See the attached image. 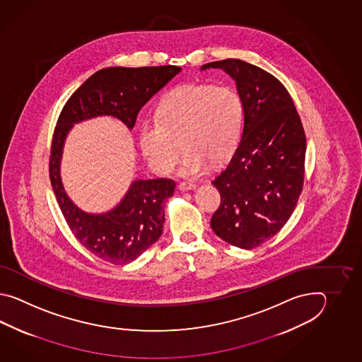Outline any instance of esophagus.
Returning a JSON list of instances; mask_svg holds the SVG:
<instances>
[{
	"label": "esophagus",
	"mask_w": 362,
	"mask_h": 362,
	"mask_svg": "<svg viewBox=\"0 0 362 362\" xmlns=\"http://www.w3.org/2000/svg\"><path fill=\"white\" fill-rule=\"evenodd\" d=\"M178 187H180V190H182V192H187V190H194V189H197V185L192 184V182H181Z\"/></svg>",
	"instance_id": "obj_1"
}]
</instances>
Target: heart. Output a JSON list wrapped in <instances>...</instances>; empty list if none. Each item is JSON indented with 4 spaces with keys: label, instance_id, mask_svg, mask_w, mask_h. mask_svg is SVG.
I'll use <instances>...</instances> for the list:
<instances>
[{
    "label": "heart",
    "instance_id": "b5f03b06",
    "mask_svg": "<svg viewBox=\"0 0 362 362\" xmlns=\"http://www.w3.org/2000/svg\"><path fill=\"white\" fill-rule=\"evenodd\" d=\"M245 110L230 86L185 85L163 98L153 119L139 129V146L151 170L168 175L177 162L180 139L184 154L178 173L194 177L209 162L230 158L243 131Z\"/></svg>",
    "mask_w": 362,
    "mask_h": 362
}]
</instances>
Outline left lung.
Returning <instances> with one entry per match:
<instances>
[{
	"label": "left lung",
	"instance_id": "obj_1",
	"mask_svg": "<svg viewBox=\"0 0 362 362\" xmlns=\"http://www.w3.org/2000/svg\"><path fill=\"white\" fill-rule=\"evenodd\" d=\"M235 81L245 120L238 147L212 185L221 203L216 235L251 250L276 235L293 215L304 182L307 139L293 98L269 72L239 59L211 62Z\"/></svg>",
	"mask_w": 362,
	"mask_h": 362
}]
</instances>
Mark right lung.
<instances>
[{
	"mask_svg": "<svg viewBox=\"0 0 362 362\" xmlns=\"http://www.w3.org/2000/svg\"><path fill=\"white\" fill-rule=\"evenodd\" d=\"M180 72L176 66L102 69L69 97L62 110L49 163L53 192L77 240L105 262L129 264L160 238L163 203L173 195L176 184L170 178H137L115 207L103 214L85 212L71 200L62 182L66 139L75 124L100 116L115 117L132 131L139 110Z\"/></svg>",
	"mask_w": 362,
	"mask_h": 362,
	"instance_id": "right-lung-1",
	"label": "right lung"
}]
</instances>
